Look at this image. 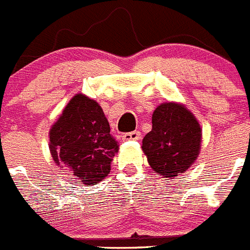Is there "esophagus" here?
<instances>
[{
  "label": "esophagus",
  "instance_id": "1",
  "mask_svg": "<svg viewBox=\"0 0 250 250\" xmlns=\"http://www.w3.org/2000/svg\"><path fill=\"white\" fill-rule=\"evenodd\" d=\"M123 141H138L141 140V132L133 131L129 132V133H125L122 136Z\"/></svg>",
  "mask_w": 250,
  "mask_h": 250
}]
</instances>
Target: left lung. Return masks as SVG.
Returning a JSON list of instances; mask_svg holds the SVG:
<instances>
[{
    "instance_id": "1",
    "label": "left lung",
    "mask_w": 250,
    "mask_h": 250,
    "mask_svg": "<svg viewBox=\"0 0 250 250\" xmlns=\"http://www.w3.org/2000/svg\"><path fill=\"white\" fill-rule=\"evenodd\" d=\"M200 123L181 103L160 104L152 114V129L142 141L149 166L160 176L182 175L194 165L201 148Z\"/></svg>"
}]
</instances>
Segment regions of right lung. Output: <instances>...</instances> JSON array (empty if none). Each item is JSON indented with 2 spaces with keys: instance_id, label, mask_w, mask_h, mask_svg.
I'll list each match as a JSON object with an SVG mask.
<instances>
[{
  "instance_id": "right-lung-1",
  "label": "right lung",
  "mask_w": 250,
  "mask_h": 250,
  "mask_svg": "<svg viewBox=\"0 0 250 250\" xmlns=\"http://www.w3.org/2000/svg\"><path fill=\"white\" fill-rule=\"evenodd\" d=\"M49 148L60 168L84 185H97L108 176L118 142L98 103L75 94L49 132Z\"/></svg>"
}]
</instances>
